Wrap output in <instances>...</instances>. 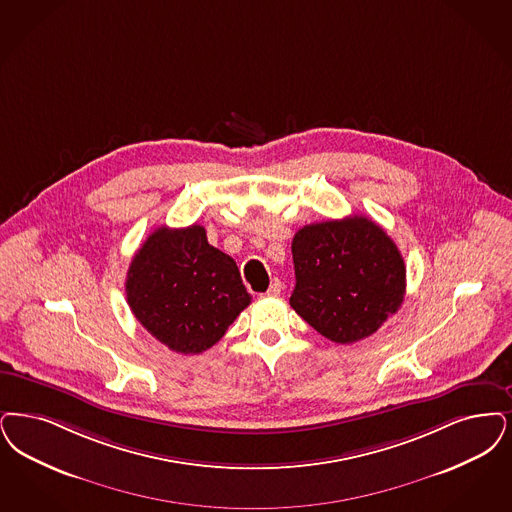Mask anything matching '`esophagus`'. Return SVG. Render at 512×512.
<instances>
[{"mask_svg": "<svg viewBox=\"0 0 512 512\" xmlns=\"http://www.w3.org/2000/svg\"><path fill=\"white\" fill-rule=\"evenodd\" d=\"M282 289H284V284H282V280H278V278H274L272 282H270V287H268V295H280L282 293Z\"/></svg>", "mask_w": 512, "mask_h": 512, "instance_id": "34e87169", "label": "esophagus"}]
</instances>
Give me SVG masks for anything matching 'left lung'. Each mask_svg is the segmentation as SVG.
I'll return each instance as SVG.
<instances>
[{"instance_id":"left-lung-1","label":"left lung","mask_w":512,"mask_h":512,"mask_svg":"<svg viewBox=\"0 0 512 512\" xmlns=\"http://www.w3.org/2000/svg\"><path fill=\"white\" fill-rule=\"evenodd\" d=\"M291 253L297 284L289 305L333 343L373 335L404 301V259L368 217L303 226Z\"/></svg>"}]
</instances>
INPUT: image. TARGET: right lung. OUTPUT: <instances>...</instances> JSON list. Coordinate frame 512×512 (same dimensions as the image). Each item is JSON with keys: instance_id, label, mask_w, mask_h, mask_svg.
<instances>
[{"instance_id": "1", "label": "right lung", "mask_w": 512, "mask_h": 512, "mask_svg": "<svg viewBox=\"0 0 512 512\" xmlns=\"http://www.w3.org/2000/svg\"><path fill=\"white\" fill-rule=\"evenodd\" d=\"M125 293L143 328L179 354L213 347L251 303L234 259L209 246L200 225L156 228L129 265Z\"/></svg>"}]
</instances>
